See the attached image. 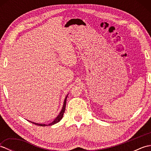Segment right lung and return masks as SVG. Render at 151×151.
<instances>
[{"instance_id": "add662e5", "label": "right lung", "mask_w": 151, "mask_h": 151, "mask_svg": "<svg viewBox=\"0 0 151 151\" xmlns=\"http://www.w3.org/2000/svg\"><path fill=\"white\" fill-rule=\"evenodd\" d=\"M67 96H68V94L67 95V96L65 97V100H64V102H63V107H62V110L60 111V114H58V116L55 118V119H54L52 123H49V124H42V123H41V124H40V123H34V122H32V121H30V122H31L32 123H33V124H36V125H38V126H41V127H45V126H50V125H53V124H56V123H58V122L62 119L63 118V114H64V112H65V106H66V100H67Z\"/></svg>"}]
</instances>
